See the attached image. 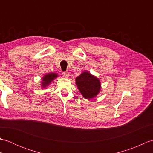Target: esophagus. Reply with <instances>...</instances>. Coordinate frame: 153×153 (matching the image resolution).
I'll return each mask as SVG.
<instances>
[{
    "label": "esophagus",
    "mask_w": 153,
    "mask_h": 153,
    "mask_svg": "<svg viewBox=\"0 0 153 153\" xmlns=\"http://www.w3.org/2000/svg\"><path fill=\"white\" fill-rule=\"evenodd\" d=\"M62 75H63V76H64V77H68V76H69L70 74H69V72H68V71H64V72L62 73Z\"/></svg>",
    "instance_id": "obj_1"
}]
</instances>
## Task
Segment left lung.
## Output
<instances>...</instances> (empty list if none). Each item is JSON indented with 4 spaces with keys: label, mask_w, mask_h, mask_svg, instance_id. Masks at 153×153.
<instances>
[{
    "label": "left lung",
    "mask_w": 153,
    "mask_h": 153,
    "mask_svg": "<svg viewBox=\"0 0 153 153\" xmlns=\"http://www.w3.org/2000/svg\"><path fill=\"white\" fill-rule=\"evenodd\" d=\"M76 83L81 93L85 99L93 98L98 95L100 89L99 80L87 71H84L77 77Z\"/></svg>",
    "instance_id": "obj_1"
}]
</instances>
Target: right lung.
Returning a JSON list of instances; mask_svg holds the SVG:
<instances>
[{
	"instance_id": "obj_1",
	"label": "right lung",
	"mask_w": 153,
	"mask_h": 153,
	"mask_svg": "<svg viewBox=\"0 0 153 153\" xmlns=\"http://www.w3.org/2000/svg\"><path fill=\"white\" fill-rule=\"evenodd\" d=\"M57 77V74H54V73L45 75L43 78V83H42V85H43V87L47 86V85H48V84L51 82V81H53L55 77Z\"/></svg>"
}]
</instances>
